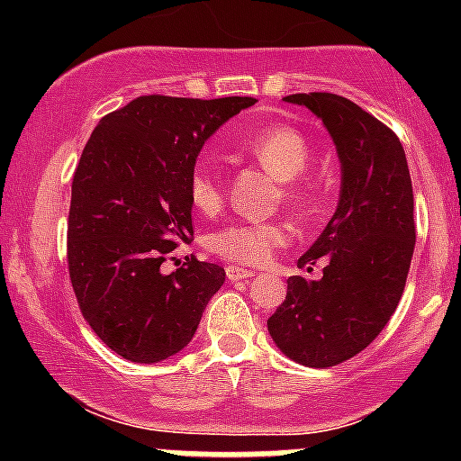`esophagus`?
Segmentation results:
<instances>
[{
  "label": "esophagus",
  "mask_w": 461,
  "mask_h": 461,
  "mask_svg": "<svg viewBox=\"0 0 461 461\" xmlns=\"http://www.w3.org/2000/svg\"><path fill=\"white\" fill-rule=\"evenodd\" d=\"M227 278L230 281H245V278H252L254 272L252 269H245V267H239V265H227Z\"/></svg>",
  "instance_id": "obj_1"
}]
</instances>
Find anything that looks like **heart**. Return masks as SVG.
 Here are the masks:
<instances>
[{"label": "heart", "instance_id": "heart-1", "mask_svg": "<svg viewBox=\"0 0 461 461\" xmlns=\"http://www.w3.org/2000/svg\"><path fill=\"white\" fill-rule=\"evenodd\" d=\"M239 151L257 158L278 180H285L287 201L303 204L310 201L308 187L299 183L310 160V144L287 124H269L240 138ZM225 187L212 162L201 160L189 174V201L203 213L221 209ZM292 230L281 221H236L212 231L207 239L209 252L231 263L260 265L269 260L276 249L290 243Z\"/></svg>", "mask_w": 461, "mask_h": 461}]
</instances>
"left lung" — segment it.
Returning a JSON list of instances; mask_svg holds the SVG:
<instances>
[{
    "mask_svg": "<svg viewBox=\"0 0 461 461\" xmlns=\"http://www.w3.org/2000/svg\"><path fill=\"white\" fill-rule=\"evenodd\" d=\"M323 122L341 162L334 216L299 258L323 260V276L287 278V296L267 319L281 352L308 368H330L359 355L402 299L415 249L412 183L399 138L368 111L334 93H294Z\"/></svg>",
    "mask_w": 461,
    "mask_h": 461,
    "instance_id": "1",
    "label": "left lung"
}]
</instances>
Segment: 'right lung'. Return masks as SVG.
I'll return each instance as SVG.
<instances>
[{"label":"right lung","mask_w":461,"mask_h":461,"mask_svg":"<svg viewBox=\"0 0 461 461\" xmlns=\"http://www.w3.org/2000/svg\"><path fill=\"white\" fill-rule=\"evenodd\" d=\"M254 97L142 95L93 129L71 187L68 274L82 317L122 359L158 364L196 334L225 283L216 263L167 254L194 236L189 174L203 144Z\"/></svg>","instance_id":"add662e5"}]
</instances>
